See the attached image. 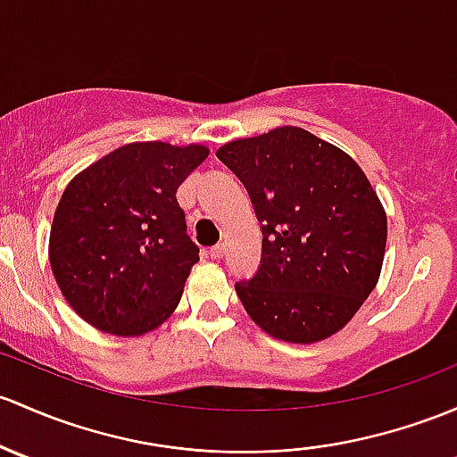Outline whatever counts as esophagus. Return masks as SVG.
Listing matches in <instances>:
<instances>
[{
  "mask_svg": "<svg viewBox=\"0 0 457 457\" xmlns=\"http://www.w3.org/2000/svg\"><path fill=\"white\" fill-rule=\"evenodd\" d=\"M225 256V245L219 243L214 245V247H210V258H214V261H220V258Z\"/></svg>",
  "mask_w": 457,
  "mask_h": 457,
  "instance_id": "1",
  "label": "esophagus"
}]
</instances>
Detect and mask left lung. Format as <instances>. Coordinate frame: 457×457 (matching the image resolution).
<instances>
[{
    "instance_id": "8db88e82",
    "label": "left lung",
    "mask_w": 457,
    "mask_h": 457,
    "mask_svg": "<svg viewBox=\"0 0 457 457\" xmlns=\"http://www.w3.org/2000/svg\"><path fill=\"white\" fill-rule=\"evenodd\" d=\"M261 220L258 271L237 282L249 317L271 337L313 344L344 328L372 293L387 220L363 170L297 127L216 151Z\"/></svg>"
}]
</instances>
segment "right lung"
Masks as SVG:
<instances>
[{
    "label": "right lung",
    "mask_w": 457,
    "mask_h": 457,
    "mask_svg": "<svg viewBox=\"0 0 457 457\" xmlns=\"http://www.w3.org/2000/svg\"><path fill=\"white\" fill-rule=\"evenodd\" d=\"M208 148L127 144L70 181L50 232L61 293L85 321L144 335L177 309L199 247L177 188Z\"/></svg>",
    "instance_id": "right-lung-1"
}]
</instances>
